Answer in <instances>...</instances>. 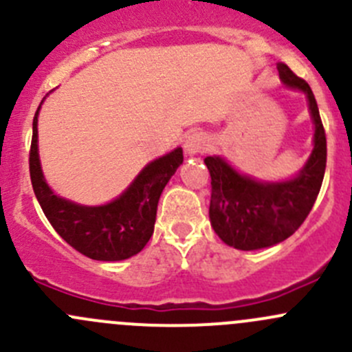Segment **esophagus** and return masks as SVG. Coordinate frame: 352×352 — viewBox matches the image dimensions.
Here are the masks:
<instances>
[{"instance_id":"1","label":"esophagus","mask_w":352,"mask_h":352,"mask_svg":"<svg viewBox=\"0 0 352 352\" xmlns=\"http://www.w3.org/2000/svg\"><path fill=\"white\" fill-rule=\"evenodd\" d=\"M209 146V138L202 133H192L190 136H187L186 144V151L189 155H202Z\"/></svg>"}]
</instances>
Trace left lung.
<instances>
[{
    "instance_id": "8db88e82",
    "label": "left lung",
    "mask_w": 352,
    "mask_h": 352,
    "mask_svg": "<svg viewBox=\"0 0 352 352\" xmlns=\"http://www.w3.org/2000/svg\"><path fill=\"white\" fill-rule=\"evenodd\" d=\"M283 83L307 94L315 124L314 151L293 180L264 184L240 175L219 156L204 160L211 175L209 218L219 239L239 250H257L293 235L310 214L327 165V138L317 100L303 78L285 63L278 65Z\"/></svg>"
}]
</instances>
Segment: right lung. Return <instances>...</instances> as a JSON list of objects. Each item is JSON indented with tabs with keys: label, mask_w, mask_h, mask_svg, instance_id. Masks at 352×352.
<instances>
[{
	"label": "right lung",
	"mask_w": 352,
	"mask_h": 352,
	"mask_svg": "<svg viewBox=\"0 0 352 352\" xmlns=\"http://www.w3.org/2000/svg\"><path fill=\"white\" fill-rule=\"evenodd\" d=\"M37 112L34 117L30 180L45 218L67 245L94 261H124L144 248L153 235L158 199L184 162L180 148L143 168L129 189L105 206L74 204L56 196L45 184L37 153Z\"/></svg>",
	"instance_id": "right-lung-1"
}]
</instances>
